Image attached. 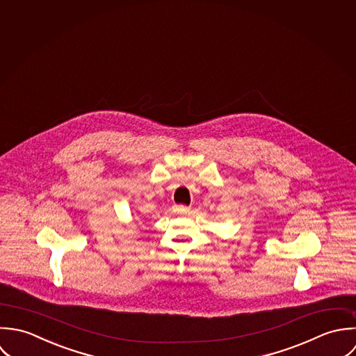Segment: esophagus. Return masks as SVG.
Returning <instances> with one entry per match:
<instances>
[{
    "instance_id": "34e87169",
    "label": "esophagus",
    "mask_w": 356,
    "mask_h": 356,
    "mask_svg": "<svg viewBox=\"0 0 356 356\" xmlns=\"http://www.w3.org/2000/svg\"><path fill=\"white\" fill-rule=\"evenodd\" d=\"M175 212L180 214H187L190 212V208L186 205H175Z\"/></svg>"
}]
</instances>
